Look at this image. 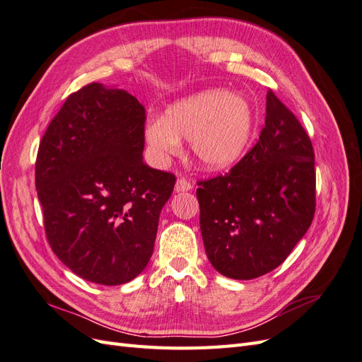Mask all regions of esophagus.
Returning a JSON list of instances; mask_svg holds the SVG:
<instances>
[{
  "label": "esophagus",
  "instance_id": "esophagus-1",
  "mask_svg": "<svg viewBox=\"0 0 362 362\" xmlns=\"http://www.w3.org/2000/svg\"><path fill=\"white\" fill-rule=\"evenodd\" d=\"M193 187L192 182L185 178H178L177 184H175V190L177 192H189Z\"/></svg>",
  "mask_w": 362,
  "mask_h": 362
}]
</instances>
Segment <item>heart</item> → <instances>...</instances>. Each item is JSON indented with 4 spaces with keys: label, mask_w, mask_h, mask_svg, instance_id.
Masks as SVG:
<instances>
[{
    "label": "heart",
    "mask_w": 362,
    "mask_h": 362,
    "mask_svg": "<svg viewBox=\"0 0 362 362\" xmlns=\"http://www.w3.org/2000/svg\"><path fill=\"white\" fill-rule=\"evenodd\" d=\"M255 115L245 96L206 90L168 107L164 117L145 128L151 151L158 158L177 154L180 139L190 140L194 158L206 169H225L243 154Z\"/></svg>",
    "instance_id": "heart-1"
}]
</instances>
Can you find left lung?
<instances>
[{"label": "left lung", "instance_id": "1", "mask_svg": "<svg viewBox=\"0 0 362 362\" xmlns=\"http://www.w3.org/2000/svg\"><path fill=\"white\" fill-rule=\"evenodd\" d=\"M206 257L223 276L254 279L287 259L314 218L308 133L272 89L254 148L225 175L198 181Z\"/></svg>", "mask_w": 362, "mask_h": 362}]
</instances>
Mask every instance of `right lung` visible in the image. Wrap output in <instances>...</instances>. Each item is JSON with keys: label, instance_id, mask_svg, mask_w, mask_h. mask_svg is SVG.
<instances>
[{"label": "right lung", "instance_id": "right-lung-1", "mask_svg": "<svg viewBox=\"0 0 362 362\" xmlns=\"http://www.w3.org/2000/svg\"><path fill=\"white\" fill-rule=\"evenodd\" d=\"M146 110L90 83L71 93L43 134L36 189L54 254L80 278L119 286L140 275L177 178L144 161Z\"/></svg>", "mask_w": 362, "mask_h": 362}]
</instances>
